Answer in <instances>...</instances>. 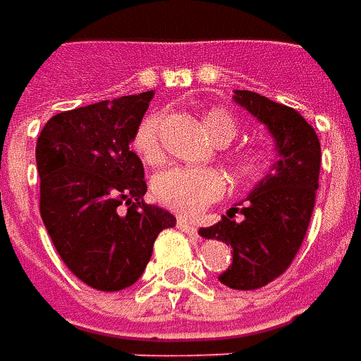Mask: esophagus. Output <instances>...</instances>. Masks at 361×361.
<instances>
[{
	"label": "esophagus",
	"mask_w": 361,
	"mask_h": 361,
	"mask_svg": "<svg viewBox=\"0 0 361 361\" xmlns=\"http://www.w3.org/2000/svg\"><path fill=\"white\" fill-rule=\"evenodd\" d=\"M176 227H178L180 231H185V233H190V235L198 233V227L194 226V224H190V221L185 219V217H178V219H176Z\"/></svg>",
	"instance_id": "34e87169"
}]
</instances>
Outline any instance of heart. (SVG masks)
Returning <instances> with one entry per match:
<instances>
[{"mask_svg": "<svg viewBox=\"0 0 361 361\" xmlns=\"http://www.w3.org/2000/svg\"><path fill=\"white\" fill-rule=\"evenodd\" d=\"M161 114H149L142 120L134 134V149L137 155L155 165L163 159L161 147ZM204 126L217 144H229L237 135L235 120L224 111H212L204 116ZM267 157L260 152H243L233 161L235 175L243 180H252L264 173ZM226 180L216 169L173 167L163 171L153 180V194L165 208L175 209L183 216H198L209 204L221 198Z\"/></svg>", "mask_w": 361, "mask_h": 361, "instance_id": "b5f03b06", "label": "heart"}]
</instances>
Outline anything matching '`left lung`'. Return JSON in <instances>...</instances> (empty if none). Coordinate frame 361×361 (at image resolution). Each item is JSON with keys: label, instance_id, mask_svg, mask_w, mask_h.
<instances>
[{"label": "left lung", "instance_id": "1", "mask_svg": "<svg viewBox=\"0 0 361 361\" xmlns=\"http://www.w3.org/2000/svg\"><path fill=\"white\" fill-rule=\"evenodd\" d=\"M233 101L268 128L278 152L272 171L247 202L229 208L216 226L200 235L231 247L233 262L219 282L233 290H258L290 268L315 208L321 171V144L313 126L298 111L252 91H235ZM241 211V220H233Z\"/></svg>", "mask_w": 361, "mask_h": 361}]
</instances>
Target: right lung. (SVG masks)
I'll return each mask as SVG.
<instances>
[{
    "instance_id": "1",
    "label": "right lung",
    "mask_w": 361,
    "mask_h": 361,
    "mask_svg": "<svg viewBox=\"0 0 361 361\" xmlns=\"http://www.w3.org/2000/svg\"><path fill=\"white\" fill-rule=\"evenodd\" d=\"M152 99L145 91L60 112L38 135L40 216L66 267L94 290L137 282L157 235L176 224L144 202V165L130 149Z\"/></svg>"
}]
</instances>
